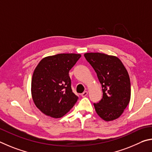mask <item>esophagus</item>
I'll list each match as a JSON object with an SVG mask.
<instances>
[{
  "mask_svg": "<svg viewBox=\"0 0 152 152\" xmlns=\"http://www.w3.org/2000/svg\"><path fill=\"white\" fill-rule=\"evenodd\" d=\"M87 94H88V92H87V91H84L83 93H82V94H81V96L83 97H86L87 95Z\"/></svg>",
  "mask_w": 152,
  "mask_h": 152,
  "instance_id": "1",
  "label": "esophagus"
}]
</instances>
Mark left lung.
Here are the masks:
<instances>
[{
  "label": "left lung",
  "mask_w": 152,
  "mask_h": 152,
  "mask_svg": "<svg viewBox=\"0 0 152 152\" xmlns=\"http://www.w3.org/2000/svg\"><path fill=\"white\" fill-rule=\"evenodd\" d=\"M84 56L96 72L102 87V100L94 103L96 113L106 121L118 119L131 98V84L127 69L115 56L100 53H87Z\"/></svg>",
  "instance_id": "8db88e82"
}]
</instances>
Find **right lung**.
Returning a JSON list of instances; mask_svg holds the SVG:
<instances>
[{
  "instance_id": "add662e5",
  "label": "right lung",
  "mask_w": 152,
  "mask_h": 152,
  "mask_svg": "<svg viewBox=\"0 0 152 152\" xmlns=\"http://www.w3.org/2000/svg\"><path fill=\"white\" fill-rule=\"evenodd\" d=\"M81 57L75 53L48 56L36 66L31 81L32 97L46 115L60 118L75 104L78 97L72 91L69 72Z\"/></svg>"
}]
</instances>
